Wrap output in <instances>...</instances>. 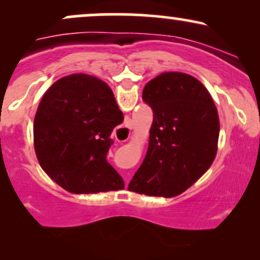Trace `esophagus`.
<instances>
[{
    "label": "esophagus",
    "mask_w": 260,
    "mask_h": 260,
    "mask_svg": "<svg viewBox=\"0 0 260 260\" xmlns=\"http://www.w3.org/2000/svg\"><path fill=\"white\" fill-rule=\"evenodd\" d=\"M126 128H131V126H129V123H127V124H126Z\"/></svg>",
    "instance_id": "obj_1"
}]
</instances>
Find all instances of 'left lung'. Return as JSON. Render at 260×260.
<instances>
[{"mask_svg": "<svg viewBox=\"0 0 260 260\" xmlns=\"http://www.w3.org/2000/svg\"><path fill=\"white\" fill-rule=\"evenodd\" d=\"M153 110L149 147L128 190L172 198L202 177L216 156L220 121L208 89L193 76L161 73L145 84Z\"/></svg>", "mask_w": 260, "mask_h": 260, "instance_id": "left-lung-1", "label": "left lung"}]
</instances>
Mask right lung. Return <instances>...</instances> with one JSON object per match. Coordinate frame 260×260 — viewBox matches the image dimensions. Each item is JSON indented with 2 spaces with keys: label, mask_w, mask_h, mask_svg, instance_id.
Segmentation results:
<instances>
[{
  "label": "right lung",
  "mask_w": 260,
  "mask_h": 260,
  "mask_svg": "<svg viewBox=\"0 0 260 260\" xmlns=\"http://www.w3.org/2000/svg\"><path fill=\"white\" fill-rule=\"evenodd\" d=\"M123 122L104 80L74 73L56 80L34 118V149L41 169L76 194L123 189V178L107 162L112 129Z\"/></svg>",
  "instance_id": "right-lung-1"
}]
</instances>
